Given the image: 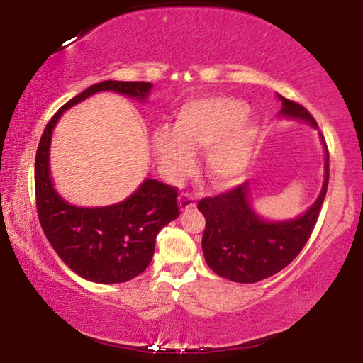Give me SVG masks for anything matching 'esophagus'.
Returning <instances> with one entry per match:
<instances>
[{
    "mask_svg": "<svg viewBox=\"0 0 363 363\" xmlns=\"http://www.w3.org/2000/svg\"><path fill=\"white\" fill-rule=\"evenodd\" d=\"M179 207L181 211H189V209H194L196 206V199L194 196V194H189V191H184V194L179 195Z\"/></svg>",
    "mask_w": 363,
    "mask_h": 363,
    "instance_id": "obj_1",
    "label": "esophagus"
}]
</instances>
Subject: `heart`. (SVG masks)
<instances>
[{
	"label": "heart",
	"mask_w": 363,
	"mask_h": 363,
	"mask_svg": "<svg viewBox=\"0 0 363 363\" xmlns=\"http://www.w3.org/2000/svg\"><path fill=\"white\" fill-rule=\"evenodd\" d=\"M248 106L228 96L196 99L179 111L174 130L162 128L152 135V150L169 177L189 172L194 152L207 150V173L218 186H230L248 168L257 125L246 118Z\"/></svg>",
	"instance_id": "1"
}]
</instances>
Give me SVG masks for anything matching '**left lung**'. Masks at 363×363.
<instances>
[{
	"label": "left lung",
	"instance_id": "left-lung-1",
	"mask_svg": "<svg viewBox=\"0 0 363 363\" xmlns=\"http://www.w3.org/2000/svg\"><path fill=\"white\" fill-rule=\"evenodd\" d=\"M277 98L282 103L281 115L317 128L306 107L279 94ZM321 140L326 150L325 184L317 201L301 217L277 223L262 220L251 209L248 182L198 203L206 218L204 259L218 276L240 284L259 282L281 272L304 248L317 225L329 182V151L323 135Z\"/></svg>",
	"mask_w": 363,
	"mask_h": 363
}]
</instances>
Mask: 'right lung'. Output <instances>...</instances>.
Wrapping results in <instances>:
<instances>
[{
  "mask_svg": "<svg viewBox=\"0 0 363 363\" xmlns=\"http://www.w3.org/2000/svg\"><path fill=\"white\" fill-rule=\"evenodd\" d=\"M143 81H103L76 95L52 115L35 154L37 213L48 242L76 274L98 284L126 282L150 265L159 230L179 217L177 190L157 179H145L133 195L106 207L68 204L54 190L50 176L52 129L64 111L96 91L112 90L145 99L151 90Z\"/></svg>",
  "mask_w": 363,
  "mask_h": 363,
  "instance_id": "1",
  "label": "right lung"
}]
</instances>
